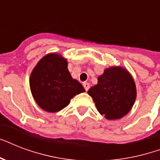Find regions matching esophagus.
I'll list each match as a JSON object with an SVG mask.
<instances>
[{"label": "esophagus", "instance_id": "1", "mask_svg": "<svg viewBox=\"0 0 160 160\" xmlns=\"http://www.w3.org/2000/svg\"><path fill=\"white\" fill-rule=\"evenodd\" d=\"M83 85H84V88H85V90H86V91L90 89V84L88 82H84L83 83Z\"/></svg>", "mask_w": 160, "mask_h": 160}]
</instances>
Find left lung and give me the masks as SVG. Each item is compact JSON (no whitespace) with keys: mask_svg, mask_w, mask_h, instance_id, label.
Returning <instances> with one entry per match:
<instances>
[{"mask_svg":"<svg viewBox=\"0 0 160 160\" xmlns=\"http://www.w3.org/2000/svg\"><path fill=\"white\" fill-rule=\"evenodd\" d=\"M88 94L101 115L109 120L126 115L136 100V85L130 73L121 66H112L98 77L97 85Z\"/></svg>","mask_w":160,"mask_h":160,"instance_id":"left-lung-1","label":"left lung"}]
</instances>
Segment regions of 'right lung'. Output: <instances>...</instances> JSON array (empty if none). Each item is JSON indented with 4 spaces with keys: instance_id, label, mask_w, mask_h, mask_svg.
<instances>
[{
    "instance_id": "add662e5",
    "label": "right lung",
    "mask_w": 160,
    "mask_h": 160,
    "mask_svg": "<svg viewBox=\"0 0 160 160\" xmlns=\"http://www.w3.org/2000/svg\"><path fill=\"white\" fill-rule=\"evenodd\" d=\"M67 60L57 53L45 55L31 71L30 88L41 109L55 113L64 109L76 95L85 92L82 85L73 79Z\"/></svg>"
}]
</instances>
